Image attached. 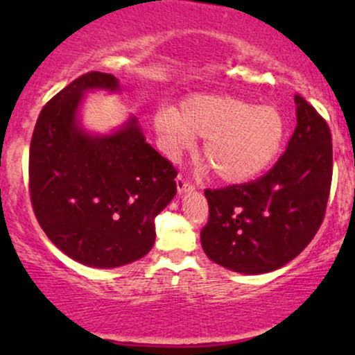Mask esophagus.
<instances>
[{
  "mask_svg": "<svg viewBox=\"0 0 355 355\" xmlns=\"http://www.w3.org/2000/svg\"><path fill=\"white\" fill-rule=\"evenodd\" d=\"M177 190H178V193H183V191H187V190H193V185H191V183L187 180L183 175H178V177H177Z\"/></svg>",
  "mask_w": 355,
  "mask_h": 355,
  "instance_id": "1",
  "label": "esophagus"
}]
</instances>
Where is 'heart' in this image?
<instances>
[{
	"mask_svg": "<svg viewBox=\"0 0 355 355\" xmlns=\"http://www.w3.org/2000/svg\"><path fill=\"white\" fill-rule=\"evenodd\" d=\"M162 150L178 157L205 138L202 157L218 180L245 183L274 164L282 148V113L270 105H252L230 95H195L180 110L165 107L155 115Z\"/></svg>",
	"mask_w": 355,
	"mask_h": 355,
	"instance_id": "b5f03b06",
	"label": "heart"
}]
</instances>
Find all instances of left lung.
Returning <instances> with one entry per match:
<instances>
[{"label":"left lung","mask_w":355,"mask_h":355,"mask_svg":"<svg viewBox=\"0 0 355 355\" xmlns=\"http://www.w3.org/2000/svg\"><path fill=\"white\" fill-rule=\"evenodd\" d=\"M297 126L287 150L254 182L207 189V257L240 274H266L295 259L325 217L332 183L327 121L295 95Z\"/></svg>","instance_id":"1"}]
</instances>
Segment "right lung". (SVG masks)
<instances>
[{
  "label": "right lung",
  "instance_id": "1",
  "mask_svg": "<svg viewBox=\"0 0 355 355\" xmlns=\"http://www.w3.org/2000/svg\"><path fill=\"white\" fill-rule=\"evenodd\" d=\"M116 92L110 73L89 71L44 105L30 145V198L48 239L88 267L141 259L155 243V217L177 193V170L145 141L135 118L112 135L81 128L85 92Z\"/></svg>",
  "mask_w": 355,
  "mask_h": 355
}]
</instances>
